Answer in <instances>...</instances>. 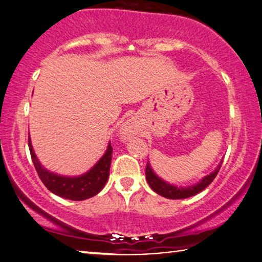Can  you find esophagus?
<instances>
[{"mask_svg":"<svg viewBox=\"0 0 262 262\" xmlns=\"http://www.w3.org/2000/svg\"><path fill=\"white\" fill-rule=\"evenodd\" d=\"M120 133H121L122 137H130L132 135L136 134V133H137V125H136L135 120H133V119L127 120L122 125Z\"/></svg>","mask_w":262,"mask_h":262,"instance_id":"esophagus-1","label":"esophagus"}]
</instances>
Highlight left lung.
<instances>
[{
    "label": "left lung",
    "instance_id": "8db88e82",
    "mask_svg": "<svg viewBox=\"0 0 262 262\" xmlns=\"http://www.w3.org/2000/svg\"><path fill=\"white\" fill-rule=\"evenodd\" d=\"M222 163H223V161H221L219 166H217V168L214 172H211L210 174L205 177V178H203L200 183H198L194 186H189V187H186V188L176 187V186L167 184L164 180H162L161 178H158V177L154 173L152 168L150 167L149 163H147V166H145V177H147L148 184L150 187H151L154 192H156L157 194L162 195V196L167 198V199H174V200L176 199H186V198L193 196V195L200 193L201 190L208 187V186L212 183V180L215 179L217 173H219L220 168L222 166Z\"/></svg>",
    "mask_w": 262,
    "mask_h": 262
}]
</instances>
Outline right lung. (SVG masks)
Wrapping results in <instances>:
<instances>
[{"label":"right lung","instance_id":"1","mask_svg":"<svg viewBox=\"0 0 262 262\" xmlns=\"http://www.w3.org/2000/svg\"><path fill=\"white\" fill-rule=\"evenodd\" d=\"M29 148L31 158H32L33 165L37 170L39 178L42 181V184L46 186L47 189H50L52 193H54L63 199L74 201L86 200L89 198L95 196L98 194L105 184L107 183L110 176V166L111 159H112V145L108 144L107 150L103 157L99 159V162L86 172L85 174L79 177H63L54 174L53 172L47 171L40 163H39L37 156L33 151L32 145L29 139Z\"/></svg>","mask_w":262,"mask_h":262}]
</instances>
